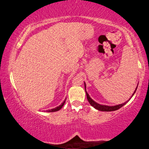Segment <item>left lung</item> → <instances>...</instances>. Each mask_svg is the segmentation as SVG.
Listing matches in <instances>:
<instances>
[{"instance_id":"8db88e82","label":"left lung","mask_w":149,"mask_h":149,"mask_svg":"<svg viewBox=\"0 0 149 149\" xmlns=\"http://www.w3.org/2000/svg\"><path fill=\"white\" fill-rule=\"evenodd\" d=\"M138 86V85H137ZM84 86H85V91H86V96H87V99L88 101H89V103L91 105L92 107H93L95 109H97L98 111H107V112H109V111H116L119 109L120 108H121L122 107H123L124 105H126V104L128 102V101L130 100V99L132 97V96L135 94V92H136V90L137 88V86L136 87V89L135 90L134 92L133 93V94L132 95V97H130L128 100L126 102L124 103H122V104H120V105H114V106H108V105H100V104H99L97 103H96L95 101H93L92 98L90 97V95L88 93H87L86 90V83L84 82Z\"/></svg>"}]
</instances>
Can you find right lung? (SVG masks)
Masks as SVG:
<instances>
[{
  "mask_svg": "<svg viewBox=\"0 0 149 149\" xmlns=\"http://www.w3.org/2000/svg\"><path fill=\"white\" fill-rule=\"evenodd\" d=\"M66 99H67V98L65 99V100L63 101V102L59 106L57 107L54 108V109H50V110H47L46 112H49V113H52V112H56V111H59L60 109H61L62 108V107L64 105V104H65V101H66Z\"/></svg>",
  "mask_w": 149,
  "mask_h": 149,
  "instance_id": "add662e5",
  "label": "right lung"
}]
</instances>
